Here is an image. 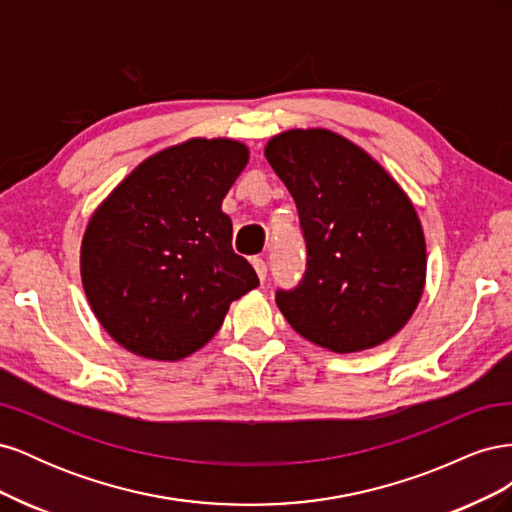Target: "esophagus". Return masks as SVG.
Instances as JSON below:
<instances>
[{
  "mask_svg": "<svg viewBox=\"0 0 512 512\" xmlns=\"http://www.w3.org/2000/svg\"><path fill=\"white\" fill-rule=\"evenodd\" d=\"M252 267L256 269L258 280L265 282V280H267V262L262 260V258H252Z\"/></svg>",
  "mask_w": 512,
  "mask_h": 512,
  "instance_id": "1",
  "label": "esophagus"
}]
</instances>
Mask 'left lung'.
Listing matches in <instances>:
<instances>
[{
  "mask_svg": "<svg viewBox=\"0 0 512 512\" xmlns=\"http://www.w3.org/2000/svg\"><path fill=\"white\" fill-rule=\"evenodd\" d=\"M299 209L307 269L275 303L290 327L331 352L391 339L421 301L425 237L406 192L348 138L288 130L265 147Z\"/></svg>",
  "mask_w": 512,
  "mask_h": 512,
  "instance_id": "left-lung-1",
  "label": "left lung"
}]
</instances>
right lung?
I'll return each instance as SVG.
<instances>
[{"label":"right lung","mask_w":512,"mask_h":512,"mask_svg":"<svg viewBox=\"0 0 512 512\" xmlns=\"http://www.w3.org/2000/svg\"><path fill=\"white\" fill-rule=\"evenodd\" d=\"M250 158L230 138H192L138 164L91 215L81 277L117 344L179 361L222 327L232 301L258 286L232 252L222 200Z\"/></svg>","instance_id":"add662e5"}]
</instances>
